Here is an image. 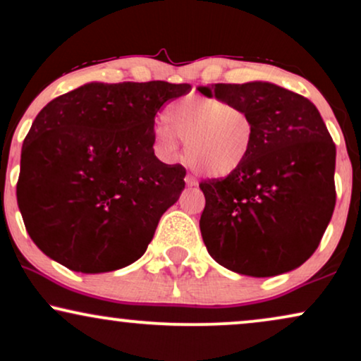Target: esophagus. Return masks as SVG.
Segmentation results:
<instances>
[{"instance_id": "obj_1", "label": "esophagus", "mask_w": 361, "mask_h": 361, "mask_svg": "<svg viewBox=\"0 0 361 361\" xmlns=\"http://www.w3.org/2000/svg\"><path fill=\"white\" fill-rule=\"evenodd\" d=\"M185 183L188 185V186H197L198 181L195 180V178H193L192 175H186V176H185Z\"/></svg>"}]
</instances>
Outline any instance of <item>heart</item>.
<instances>
[{
	"instance_id": "b5f03b06",
	"label": "heart",
	"mask_w": 361,
	"mask_h": 361,
	"mask_svg": "<svg viewBox=\"0 0 361 361\" xmlns=\"http://www.w3.org/2000/svg\"><path fill=\"white\" fill-rule=\"evenodd\" d=\"M154 129V147L164 159L175 158L180 136L186 161L207 176L224 178L244 166L254 149L257 128L245 107L216 97L190 94L166 107Z\"/></svg>"
}]
</instances>
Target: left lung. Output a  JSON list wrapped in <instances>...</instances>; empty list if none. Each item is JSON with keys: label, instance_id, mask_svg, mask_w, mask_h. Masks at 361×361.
<instances>
[{"label": "left lung", "instance_id": "obj_1", "mask_svg": "<svg viewBox=\"0 0 361 361\" xmlns=\"http://www.w3.org/2000/svg\"><path fill=\"white\" fill-rule=\"evenodd\" d=\"M207 97L245 107L257 128L244 166L200 183L208 254L237 274L293 271L318 249L331 220L336 147L310 99L271 82L198 87Z\"/></svg>", "mask_w": 361, "mask_h": 361}]
</instances>
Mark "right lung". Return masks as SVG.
Returning <instances> with one entry per match:
<instances>
[{"label":"right lung","mask_w":361,"mask_h":361,"mask_svg":"<svg viewBox=\"0 0 361 361\" xmlns=\"http://www.w3.org/2000/svg\"><path fill=\"white\" fill-rule=\"evenodd\" d=\"M190 90L163 80L90 82L38 112L21 147L16 198L43 254L84 274L145 254L186 175L154 156V116Z\"/></svg>","instance_id":"1"}]
</instances>
